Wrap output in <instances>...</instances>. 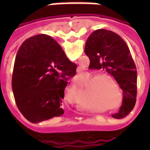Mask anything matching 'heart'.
I'll return each mask as SVG.
<instances>
[{
	"mask_svg": "<svg viewBox=\"0 0 150 150\" xmlns=\"http://www.w3.org/2000/svg\"><path fill=\"white\" fill-rule=\"evenodd\" d=\"M93 77L88 82L85 88L93 100L95 106L107 107L108 109H112L116 107L115 102L118 96L121 95V89L118 83L112 76L106 74L97 75L92 72L90 74Z\"/></svg>",
	"mask_w": 150,
	"mask_h": 150,
	"instance_id": "b5f03b06",
	"label": "heart"
}]
</instances>
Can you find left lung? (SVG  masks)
Here are the masks:
<instances>
[{"label": "left lung", "instance_id": "left-lung-1", "mask_svg": "<svg viewBox=\"0 0 150 150\" xmlns=\"http://www.w3.org/2000/svg\"><path fill=\"white\" fill-rule=\"evenodd\" d=\"M85 54L90 69H104L115 79L123 90L122 105L112 115L120 119L129 114L136 104L137 69L126 42L118 34L104 29L96 30L87 39Z\"/></svg>", "mask_w": 150, "mask_h": 150}]
</instances>
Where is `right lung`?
Masks as SVG:
<instances>
[{
  "label": "right lung",
  "mask_w": 150,
  "mask_h": 150,
  "mask_svg": "<svg viewBox=\"0 0 150 150\" xmlns=\"http://www.w3.org/2000/svg\"><path fill=\"white\" fill-rule=\"evenodd\" d=\"M76 68L51 37L38 34L25 40L12 77L15 102L25 118L36 124L62 115L64 90Z\"/></svg>",
  "instance_id": "obj_1"
}]
</instances>
